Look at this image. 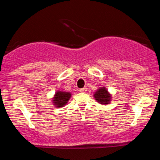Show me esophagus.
I'll return each mask as SVG.
<instances>
[{
	"instance_id": "1",
	"label": "esophagus",
	"mask_w": 160,
	"mask_h": 160,
	"mask_svg": "<svg viewBox=\"0 0 160 160\" xmlns=\"http://www.w3.org/2000/svg\"><path fill=\"white\" fill-rule=\"evenodd\" d=\"M79 91H80V92H86V87L82 88V89H79Z\"/></svg>"
}]
</instances>
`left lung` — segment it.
Returning <instances> with one entry per match:
<instances>
[{"mask_svg": "<svg viewBox=\"0 0 160 160\" xmlns=\"http://www.w3.org/2000/svg\"><path fill=\"white\" fill-rule=\"evenodd\" d=\"M94 96L95 100H97V102H98V103L102 104H109L111 99V95H110L108 90L104 87L98 89V90L96 91V92L95 93Z\"/></svg>", "mask_w": 160, "mask_h": 160, "instance_id": "left-lung-1", "label": "left lung"}]
</instances>
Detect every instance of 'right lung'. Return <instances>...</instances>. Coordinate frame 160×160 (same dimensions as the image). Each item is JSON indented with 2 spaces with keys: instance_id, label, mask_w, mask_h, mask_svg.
<instances>
[{
  "instance_id": "1",
  "label": "right lung",
  "mask_w": 160,
  "mask_h": 160,
  "mask_svg": "<svg viewBox=\"0 0 160 160\" xmlns=\"http://www.w3.org/2000/svg\"><path fill=\"white\" fill-rule=\"evenodd\" d=\"M71 93L66 92H56L55 94V97L53 98L52 102L54 103V105L56 107H63L65 104L68 103V101L69 100L71 97Z\"/></svg>"
}]
</instances>
